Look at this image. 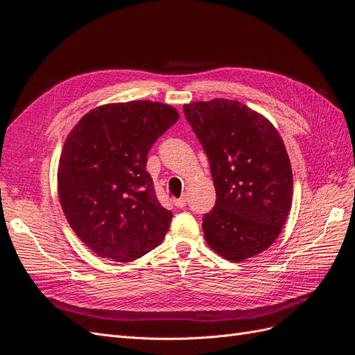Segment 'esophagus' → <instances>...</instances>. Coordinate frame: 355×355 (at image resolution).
Here are the masks:
<instances>
[{
  "instance_id": "34e87169",
  "label": "esophagus",
  "mask_w": 355,
  "mask_h": 355,
  "mask_svg": "<svg viewBox=\"0 0 355 355\" xmlns=\"http://www.w3.org/2000/svg\"><path fill=\"white\" fill-rule=\"evenodd\" d=\"M173 202H175V206H176L178 209H184V207L187 206V202H188V198H187V196H182L180 198L175 200Z\"/></svg>"
}]
</instances>
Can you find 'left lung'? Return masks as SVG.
<instances>
[{
    "mask_svg": "<svg viewBox=\"0 0 355 355\" xmlns=\"http://www.w3.org/2000/svg\"><path fill=\"white\" fill-rule=\"evenodd\" d=\"M206 153L216 204L204 214V239L223 259L243 262L266 250L292 209V166L272 123L239 101L184 105Z\"/></svg>",
    "mask_w": 355,
    "mask_h": 355,
    "instance_id": "8db88e82",
    "label": "left lung"
}]
</instances>
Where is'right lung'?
<instances>
[{
    "label": "right lung",
    "instance_id": "1",
    "mask_svg": "<svg viewBox=\"0 0 355 355\" xmlns=\"http://www.w3.org/2000/svg\"><path fill=\"white\" fill-rule=\"evenodd\" d=\"M178 120L166 103H108L85 114L68 135L58 168L60 206L98 256L132 262L166 237L173 213L158 202L146 161Z\"/></svg>",
    "mask_w": 355,
    "mask_h": 355
}]
</instances>
